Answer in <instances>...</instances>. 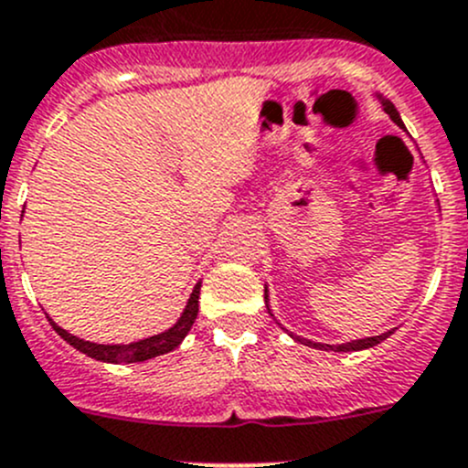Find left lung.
I'll use <instances>...</instances> for the list:
<instances>
[{
  "label": "left lung",
  "instance_id": "8db88e82",
  "mask_svg": "<svg viewBox=\"0 0 468 468\" xmlns=\"http://www.w3.org/2000/svg\"><path fill=\"white\" fill-rule=\"evenodd\" d=\"M380 100H382V97H380ZM382 104H385V111H387V113L391 115V120H393V122H396L398 127H405V124H402V120H400V115H398L396 106H393L389 100H382ZM389 335H391V332H385V335H380V336H368V339L348 341V344H341V346H330V344H314V341H309V339H300V336H293V339H295V341H300V344H304V346H312V348H318V350H335V353H350V350H364V348H373V346L382 344V341H385L387 336H389Z\"/></svg>",
  "mask_w": 468,
  "mask_h": 468
}]
</instances>
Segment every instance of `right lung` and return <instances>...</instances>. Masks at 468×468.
<instances>
[{
    "instance_id": "add662e5",
    "label": "right lung",
    "mask_w": 468,
    "mask_h": 468,
    "mask_svg": "<svg viewBox=\"0 0 468 468\" xmlns=\"http://www.w3.org/2000/svg\"><path fill=\"white\" fill-rule=\"evenodd\" d=\"M200 286L202 282H197L196 289H193L191 298H188L186 309H184L182 318L175 323L170 330L161 332V335L150 336V339L136 341V344H127V346H104V344H90V341H83L72 336L70 332H66L63 327H58L57 323L49 318L52 327L57 330V335L61 339H66L72 348H77L79 353L88 355L92 359H100V362H111V364H133V362H145V359L159 357V355L170 353V350L177 348L179 344L184 341V336L188 335V330L193 327L197 318V298H200Z\"/></svg>"
}]
</instances>
